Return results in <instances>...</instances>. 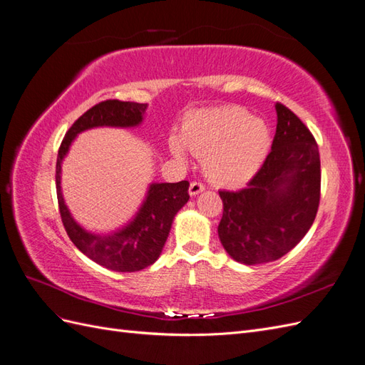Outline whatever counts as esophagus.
I'll return each instance as SVG.
<instances>
[{
	"mask_svg": "<svg viewBox=\"0 0 365 365\" xmlns=\"http://www.w3.org/2000/svg\"><path fill=\"white\" fill-rule=\"evenodd\" d=\"M204 190H205V185H204L202 182H197V181L190 182V187H189V193H190V196L200 195V193H202Z\"/></svg>",
	"mask_w": 365,
	"mask_h": 365,
	"instance_id": "34e87169",
	"label": "esophagus"
}]
</instances>
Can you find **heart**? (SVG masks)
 Here are the masks:
<instances>
[{"instance_id":"b5f03b06","label":"heart","mask_w":365,"mask_h":365,"mask_svg":"<svg viewBox=\"0 0 365 365\" xmlns=\"http://www.w3.org/2000/svg\"><path fill=\"white\" fill-rule=\"evenodd\" d=\"M182 144L202 157L208 180L222 187H242L259 172L267 158L271 135L263 120L245 109L219 108L197 111L181 126ZM176 158H184L180 140H170Z\"/></svg>"}]
</instances>
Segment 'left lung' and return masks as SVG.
I'll return each instance as SVG.
<instances>
[{"label": "left lung", "instance_id": "left-lung-1", "mask_svg": "<svg viewBox=\"0 0 365 365\" xmlns=\"http://www.w3.org/2000/svg\"><path fill=\"white\" fill-rule=\"evenodd\" d=\"M277 129L267 160L237 192L220 190L217 233L236 262L259 264L289 252L312 227L322 189L318 145L289 108L275 103Z\"/></svg>", "mask_w": 365, "mask_h": 365}]
</instances>
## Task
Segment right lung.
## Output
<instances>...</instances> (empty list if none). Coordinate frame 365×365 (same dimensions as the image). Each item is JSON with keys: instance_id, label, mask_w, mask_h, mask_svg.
I'll return each mask as SVG.
<instances>
[{"instance_id": "1", "label": "right lung", "mask_w": 365, "mask_h": 365, "mask_svg": "<svg viewBox=\"0 0 365 365\" xmlns=\"http://www.w3.org/2000/svg\"><path fill=\"white\" fill-rule=\"evenodd\" d=\"M146 103L105 101L77 118L65 134L56 161V192L62 224L73 244L86 257L117 272L141 271L155 262L168 240L175 215L189 201V181L153 182L146 200L130 222L111 235H96L73 219L61 190V165L73 140L81 132L98 128H134L143 121Z\"/></svg>"}]
</instances>
